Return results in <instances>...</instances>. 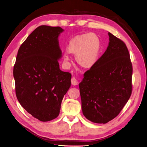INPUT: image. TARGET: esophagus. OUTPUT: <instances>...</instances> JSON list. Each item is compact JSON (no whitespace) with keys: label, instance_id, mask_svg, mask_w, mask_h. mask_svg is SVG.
I'll list each match as a JSON object with an SVG mask.
<instances>
[{"label":"esophagus","instance_id":"obj_1","mask_svg":"<svg viewBox=\"0 0 147 147\" xmlns=\"http://www.w3.org/2000/svg\"><path fill=\"white\" fill-rule=\"evenodd\" d=\"M71 83H72L73 85H77L78 84V81L76 78L73 77L72 79H71Z\"/></svg>","mask_w":147,"mask_h":147}]
</instances>
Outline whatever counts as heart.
<instances>
[{"label": "heart", "instance_id": "b5f03b06", "mask_svg": "<svg viewBox=\"0 0 147 147\" xmlns=\"http://www.w3.org/2000/svg\"><path fill=\"white\" fill-rule=\"evenodd\" d=\"M101 49V42L98 35L86 33L75 36L70 39L67 47V52L75 54V59L82 68L90 69L96 64ZM70 61L68 55L64 58Z\"/></svg>", "mask_w": 147, "mask_h": 147}]
</instances>
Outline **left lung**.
<instances>
[{"instance_id":"left-lung-1","label":"left lung","mask_w":147,"mask_h":147,"mask_svg":"<svg viewBox=\"0 0 147 147\" xmlns=\"http://www.w3.org/2000/svg\"><path fill=\"white\" fill-rule=\"evenodd\" d=\"M105 53L79 83L82 109L92 122L106 124L119 114L132 93V66L125 43L111 33Z\"/></svg>"}]
</instances>
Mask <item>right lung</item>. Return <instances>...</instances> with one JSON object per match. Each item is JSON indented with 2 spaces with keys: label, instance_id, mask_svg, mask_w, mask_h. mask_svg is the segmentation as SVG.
<instances>
[{
  "label": "right lung",
  "instance_id": "right-lung-1",
  "mask_svg": "<svg viewBox=\"0 0 147 147\" xmlns=\"http://www.w3.org/2000/svg\"><path fill=\"white\" fill-rule=\"evenodd\" d=\"M59 26L41 25L31 33L18 51L13 67L15 92L20 104L34 118H56L71 86L72 75L59 68L62 56Z\"/></svg>",
  "mask_w": 147,
  "mask_h": 147
}]
</instances>
